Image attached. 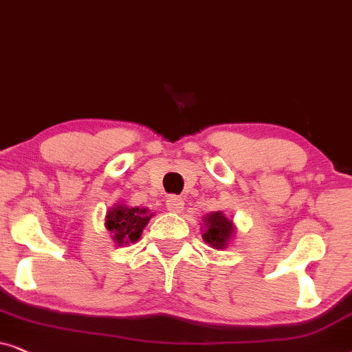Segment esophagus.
Returning a JSON list of instances; mask_svg holds the SVG:
<instances>
[{
  "instance_id": "esophagus-1",
  "label": "esophagus",
  "mask_w": 352,
  "mask_h": 352,
  "mask_svg": "<svg viewBox=\"0 0 352 352\" xmlns=\"http://www.w3.org/2000/svg\"><path fill=\"white\" fill-rule=\"evenodd\" d=\"M166 206L170 212H182V210L185 209L184 199L179 198V196H168L166 201Z\"/></svg>"
}]
</instances>
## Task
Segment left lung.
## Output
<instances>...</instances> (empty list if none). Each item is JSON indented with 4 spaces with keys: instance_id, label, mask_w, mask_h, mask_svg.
<instances>
[{
    "instance_id": "1",
    "label": "left lung",
    "mask_w": 352,
    "mask_h": 352,
    "mask_svg": "<svg viewBox=\"0 0 352 352\" xmlns=\"http://www.w3.org/2000/svg\"><path fill=\"white\" fill-rule=\"evenodd\" d=\"M203 222V240L215 250H225L230 243L233 233H235V225H233L232 220L225 217V214L219 210V212H210L206 215Z\"/></svg>"
}]
</instances>
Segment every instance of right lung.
I'll return each instance as SVG.
<instances>
[{
    "label": "right lung",
    "mask_w": 352,
    "mask_h": 352,
    "mask_svg": "<svg viewBox=\"0 0 352 352\" xmlns=\"http://www.w3.org/2000/svg\"><path fill=\"white\" fill-rule=\"evenodd\" d=\"M146 208H129L125 204H116L106 214V228L112 233L116 245H129L140 240L142 232L153 217Z\"/></svg>",
    "instance_id": "add662e5"
}]
</instances>
